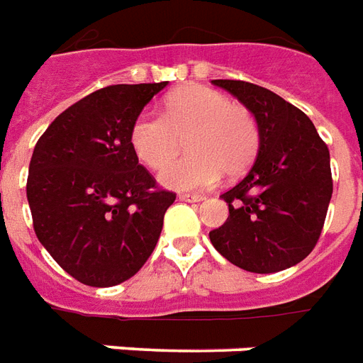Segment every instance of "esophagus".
<instances>
[{
  "instance_id": "obj_1",
  "label": "esophagus",
  "mask_w": 363,
  "mask_h": 363,
  "mask_svg": "<svg viewBox=\"0 0 363 363\" xmlns=\"http://www.w3.org/2000/svg\"><path fill=\"white\" fill-rule=\"evenodd\" d=\"M179 200L182 201H192V203H198V201L206 200V196H201V194H181L179 196Z\"/></svg>"
}]
</instances>
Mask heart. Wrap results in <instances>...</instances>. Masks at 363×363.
Returning <instances> with one entry per match:
<instances>
[{
	"label": "heart",
	"instance_id": "1",
	"mask_svg": "<svg viewBox=\"0 0 363 363\" xmlns=\"http://www.w3.org/2000/svg\"><path fill=\"white\" fill-rule=\"evenodd\" d=\"M186 140V157L169 163L160 181L175 190H203L226 175H240L255 162L261 131L255 116L206 85H186L171 93L163 114L135 118L129 143L150 169H162Z\"/></svg>",
	"mask_w": 363,
	"mask_h": 363
}]
</instances>
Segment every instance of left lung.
<instances>
[{
    "instance_id": "left-lung-1",
    "label": "left lung",
    "mask_w": 363,
    "mask_h": 363,
    "mask_svg": "<svg viewBox=\"0 0 363 363\" xmlns=\"http://www.w3.org/2000/svg\"><path fill=\"white\" fill-rule=\"evenodd\" d=\"M255 116L261 131L249 173L220 198L228 218L213 247L247 272H280L311 255L333 194L328 145L311 118L261 85L213 79Z\"/></svg>"
}]
</instances>
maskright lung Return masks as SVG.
<instances>
[{"instance_id":"1","label":"right lung","mask_w":363,"mask_h":363,"mask_svg":"<svg viewBox=\"0 0 363 363\" xmlns=\"http://www.w3.org/2000/svg\"><path fill=\"white\" fill-rule=\"evenodd\" d=\"M165 85L102 87L57 116L34 148L26 196L35 236L85 286L135 276L177 198L157 188L129 143L135 118Z\"/></svg>"}]
</instances>
